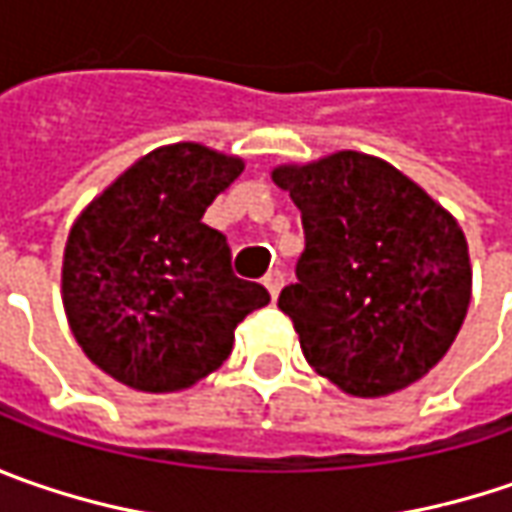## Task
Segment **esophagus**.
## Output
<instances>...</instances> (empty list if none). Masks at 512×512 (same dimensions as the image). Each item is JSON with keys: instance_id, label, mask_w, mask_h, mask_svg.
Listing matches in <instances>:
<instances>
[{"instance_id": "obj_1", "label": "esophagus", "mask_w": 512, "mask_h": 512, "mask_svg": "<svg viewBox=\"0 0 512 512\" xmlns=\"http://www.w3.org/2000/svg\"><path fill=\"white\" fill-rule=\"evenodd\" d=\"M263 286L269 289V295H272V298H278L280 289H283V272H280V269H269V272H266V278H263Z\"/></svg>"}]
</instances>
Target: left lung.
<instances>
[{"mask_svg": "<svg viewBox=\"0 0 512 512\" xmlns=\"http://www.w3.org/2000/svg\"><path fill=\"white\" fill-rule=\"evenodd\" d=\"M272 180L300 209L306 246L278 306L309 367L352 395L410 387L447 355L470 306L467 240L427 191L358 151Z\"/></svg>", "mask_w": 512, "mask_h": 512, "instance_id": "8db88e82", "label": "left lung"}]
</instances>
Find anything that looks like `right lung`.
I'll return each instance as SVG.
<instances>
[{
  "mask_svg": "<svg viewBox=\"0 0 512 512\" xmlns=\"http://www.w3.org/2000/svg\"><path fill=\"white\" fill-rule=\"evenodd\" d=\"M237 157L197 143L157 148L79 214L62 300L82 352L140 392H174L220 367L234 329L269 292L232 272L226 234L203 223L240 177Z\"/></svg>",
  "mask_w": 512,
  "mask_h": 512,
  "instance_id": "obj_1",
  "label": "right lung"
}]
</instances>
